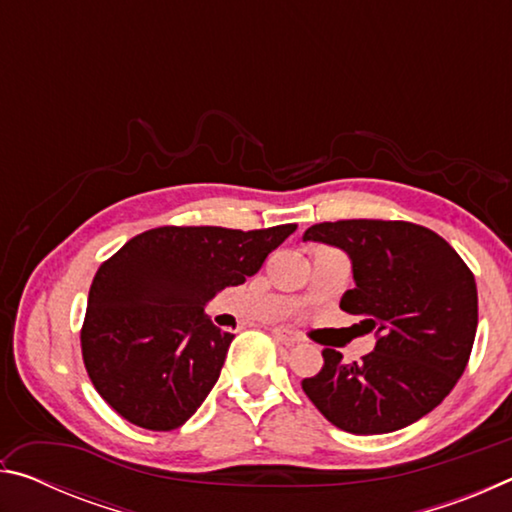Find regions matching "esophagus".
<instances>
[{
	"mask_svg": "<svg viewBox=\"0 0 512 512\" xmlns=\"http://www.w3.org/2000/svg\"><path fill=\"white\" fill-rule=\"evenodd\" d=\"M273 339H275L277 343L287 345V348H291V345L300 343V336H298L296 332H291V329H287V327H275V329H273Z\"/></svg>",
	"mask_w": 512,
	"mask_h": 512,
	"instance_id": "1",
	"label": "esophagus"
}]
</instances>
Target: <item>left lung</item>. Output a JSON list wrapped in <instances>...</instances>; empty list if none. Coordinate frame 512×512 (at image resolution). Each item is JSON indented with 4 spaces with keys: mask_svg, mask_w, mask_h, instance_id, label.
<instances>
[{
    "mask_svg": "<svg viewBox=\"0 0 512 512\" xmlns=\"http://www.w3.org/2000/svg\"><path fill=\"white\" fill-rule=\"evenodd\" d=\"M302 239L348 253L354 289L341 309L377 336L359 363L323 350L318 375L302 379L316 409L359 436L404 429L436 409L463 375L479 323L474 275L456 250L409 221L316 223Z\"/></svg>",
    "mask_w": 512,
    "mask_h": 512,
    "instance_id": "obj_1",
    "label": "left lung"
}]
</instances>
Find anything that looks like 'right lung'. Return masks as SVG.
<instances>
[{
  "mask_svg": "<svg viewBox=\"0 0 512 512\" xmlns=\"http://www.w3.org/2000/svg\"><path fill=\"white\" fill-rule=\"evenodd\" d=\"M291 232L296 223L248 232L164 225L126 241L94 275L81 329L85 370L103 400L151 431L192 418L235 339L203 307L255 275Z\"/></svg>",
  "mask_w": 512,
  "mask_h": 512,
  "instance_id": "right-lung-1",
  "label": "right lung"
}]
</instances>
